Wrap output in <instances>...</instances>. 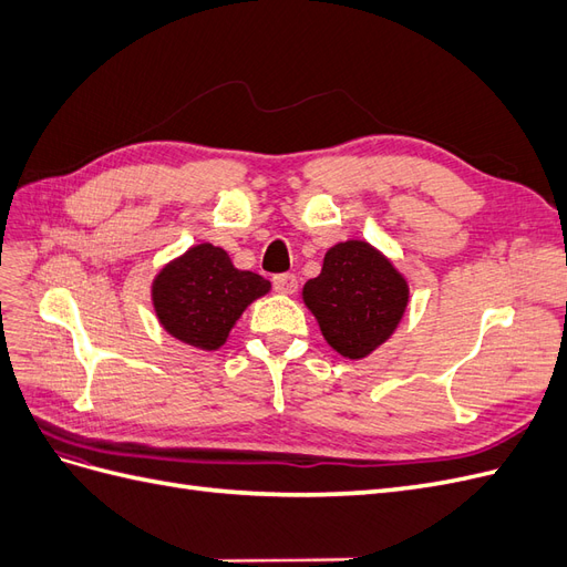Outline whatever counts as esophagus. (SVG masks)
<instances>
[{
	"label": "esophagus",
	"mask_w": 567,
	"mask_h": 567,
	"mask_svg": "<svg viewBox=\"0 0 567 567\" xmlns=\"http://www.w3.org/2000/svg\"><path fill=\"white\" fill-rule=\"evenodd\" d=\"M274 290L281 296H293L298 290V279L293 274H279V277H274Z\"/></svg>",
	"instance_id": "1"
}]
</instances>
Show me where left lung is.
<instances>
[{
  "label": "left lung",
  "mask_w": 567,
  "mask_h": 567,
  "mask_svg": "<svg viewBox=\"0 0 567 567\" xmlns=\"http://www.w3.org/2000/svg\"><path fill=\"white\" fill-rule=\"evenodd\" d=\"M302 302L338 354L364 359L398 331L409 281L379 248L350 238L326 250L321 274L302 286Z\"/></svg>",
  "instance_id": "left-lung-1"
}]
</instances>
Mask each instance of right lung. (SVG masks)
<instances>
[{
    "instance_id": "right-lung-1",
    "label": "right lung",
    "mask_w": 567,
    "mask_h": 567,
    "mask_svg": "<svg viewBox=\"0 0 567 567\" xmlns=\"http://www.w3.org/2000/svg\"><path fill=\"white\" fill-rule=\"evenodd\" d=\"M271 284L260 274L236 269L225 248L196 244L161 267L151 302L163 329L198 350H219L236 321Z\"/></svg>"
}]
</instances>
